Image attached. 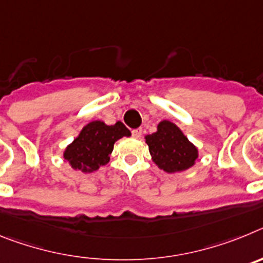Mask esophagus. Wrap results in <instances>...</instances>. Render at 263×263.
Here are the masks:
<instances>
[{
	"label": "esophagus",
	"mask_w": 263,
	"mask_h": 263,
	"mask_svg": "<svg viewBox=\"0 0 263 263\" xmlns=\"http://www.w3.org/2000/svg\"><path fill=\"white\" fill-rule=\"evenodd\" d=\"M132 134H133L134 138H139V137L142 136V129H134V130H132Z\"/></svg>",
	"instance_id": "1"
}]
</instances>
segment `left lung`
<instances>
[{
  "mask_svg": "<svg viewBox=\"0 0 263 263\" xmlns=\"http://www.w3.org/2000/svg\"><path fill=\"white\" fill-rule=\"evenodd\" d=\"M152 159L166 173H180L195 164L197 148L171 121L158 124L157 132L145 137Z\"/></svg>",
  "mask_w": 263,
  "mask_h": 263,
  "instance_id": "obj_1",
  "label": "left lung"
}]
</instances>
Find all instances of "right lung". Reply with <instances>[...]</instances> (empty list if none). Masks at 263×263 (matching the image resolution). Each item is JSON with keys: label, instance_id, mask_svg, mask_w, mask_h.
<instances>
[{"label": "right lung", "instance_id": "right-lung-1", "mask_svg": "<svg viewBox=\"0 0 263 263\" xmlns=\"http://www.w3.org/2000/svg\"><path fill=\"white\" fill-rule=\"evenodd\" d=\"M130 130L122 122L106 125L103 121H92L81 129L80 134L64 150V159L73 170L92 173L109 162L116 141L130 137Z\"/></svg>", "mask_w": 263, "mask_h": 263}]
</instances>
